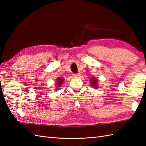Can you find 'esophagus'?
Wrapping results in <instances>:
<instances>
[{
	"instance_id": "obj_1",
	"label": "esophagus",
	"mask_w": 146,
	"mask_h": 146,
	"mask_svg": "<svg viewBox=\"0 0 146 146\" xmlns=\"http://www.w3.org/2000/svg\"><path fill=\"white\" fill-rule=\"evenodd\" d=\"M80 76L79 74H73V77L74 78H78Z\"/></svg>"
}]
</instances>
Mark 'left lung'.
Listing matches in <instances>:
<instances>
[{
    "instance_id": "obj_1",
    "label": "left lung",
    "mask_w": 146,
    "mask_h": 146,
    "mask_svg": "<svg viewBox=\"0 0 146 146\" xmlns=\"http://www.w3.org/2000/svg\"><path fill=\"white\" fill-rule=\"evenodd\" d=\"M90 84L91 85H92V87L94 88H98V85H97V83H98V80L96 79V78H94V77H93V78H92L90 79Z\"/></svg>"
}]
</instances>
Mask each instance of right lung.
<instances>
[{"label": "right lung", "mask_w": 146, "mask_h": 146, "mask_svg": "<svg viewBox=\"0 0 146 146\" xmlns=\"http://www.w3.org/2000/svg\"><path fill=\"white\" fill-rule=\"evenodd\" d=\"M56 85H57V86H56L57 87V88H56V90H58L59 87H61V86L62 84V83H63V81H64V78H58L56 79Z\"/></svg>", "instance_id": "obj_1"}]
</instances>
